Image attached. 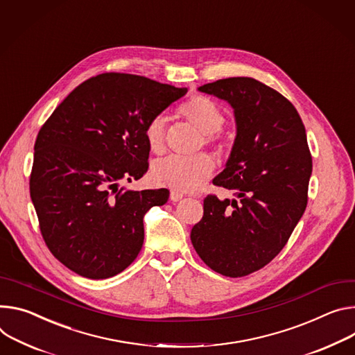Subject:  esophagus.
<instances>
[{
  "instance_id": "obj_1",
  "label": "esophagus",
  "mask_w": 355,
  "mask_h": 355,
  "mask_svg": "<svg viewBox=\"0 0 355 355\" xmlns=\"http://www.w3.org/2000/svg\"><path fill=\"white\" fill-rule=\"evenodd\" d=\"M184 196L181 194V192H177V191H171V196H170V198H171V201H174V202H177V201H180L181 198H182Z\"/></svg>"
}]
</instances>
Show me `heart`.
<instances>
[{
  "label": "heart",
  "mask_w": 355,
  "mask_h": 355,
  "mask_svg": "<svg viewBox=\"0 0 355 355\" xmlns=\"http://www.w3.org/2000/svg\"><path fill=\"white\" fill-rule=\"evenodd\" d=\"M178 114L192 127L204 135V143L214 146L219 141V130L225 123L222 109L205 96H194L178 107ZM146 140L154 154L166 150V120L157 116L146 125ZM215 168L214 159L207 154L194 157H168L151 168V180L177 192H191L198 189Z\"/></svg>",
  "instance_id": "b5f03b06"
}]
</instances>
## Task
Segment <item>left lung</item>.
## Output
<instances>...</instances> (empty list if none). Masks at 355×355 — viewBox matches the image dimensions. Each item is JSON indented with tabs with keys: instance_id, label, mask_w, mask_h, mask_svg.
<instances>
[{
	"instance_id": "left-lung-1",
	"label": "left lung",
	"mask_w": 355,
	"mask_h": 355,
	"mask_svg": "<svg viewBox=\"0 0 355 355\" xmlns=\"http://www.w3.org/2000/svg\"><path fill=\"white\" fill-rule=\"evenodd\" d=\"M198 90L235 110L236 139L227 168L212 181L235 198L209 194L191 242L212 270L242 277L275 259L304 214L313 168L304 124L283 94L253 78L219 79Z\"/></svg>"
}]
</instances>
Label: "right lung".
<instances>
[{"mask_svg":"<svg viewBox=\"0 0 355 355\" xmlns=\"http://www.w3.org/2000/svg\"><path fill=\"white\" fill-rule=\"evenodd\" d=\"M185 93L139 75L102 73L73 89L44 123L29 192L42 238L62 265L99 280L136 259L143 218L170 191H127L119 182L147 173L146 125Z\"/></svg>","mask_w":355,"mask_h":355,"instance_id":"add662e5","label":"right lung"}]
</instances>
